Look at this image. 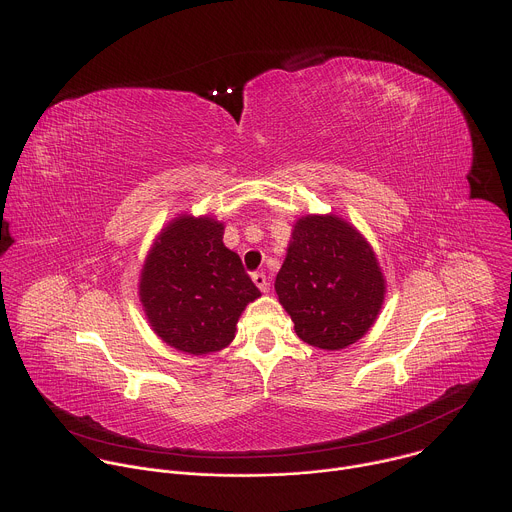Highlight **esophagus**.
Here are the masks:
<instances>
[{"mask_svg":"<svg viewBox=\"0 0 512 512\" xmlns=\"http://www.w3.org/2000/svg\"><path fill=\"white\" fill-rule=\"evenodd\" d=\"M253 281H255V285H257L263 293L269 291V279H267L265 273H255V275H253Z\"/></svg>","mask_w":512,"mask_h":512,"instance_id":"esophagus-1","label":"esophagus"}]
</instances>
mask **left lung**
Here are the masks:
<instances>
[{
	"mask_svg": "<svg viewBox=\"0 0 512 512\" xmlns=\"http://www.w3.org/2000/svg\"><path fill=\"white\" fill-rule=\"evenodd\" d=\"M295 333L319 350H344L362 339L384 305L386 279L368 239L337 215L295 221L275 279Z\"/></svg>",
	"mask_w": 512,
	"mask_h": 512,
	"instance_id": "obj_1",
	"label": "left lung"
}]
</instances>
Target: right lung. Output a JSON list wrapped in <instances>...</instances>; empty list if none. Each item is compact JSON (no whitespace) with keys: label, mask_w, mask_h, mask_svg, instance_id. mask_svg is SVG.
Wrapping results in <instances>:
<instances>
[{"label":"right lung","mask_w":512,"mask_h":512,"mask_svg":"<svg viewBox=\"0 0 512 512\" xmlns=\"http://www.w3.org/2000/svg\"><path fill=\"white\" fill-rule=\"evenodd\" d=\"M223 233L215 217L183 213L160 229L140 269L138 297L152 331L191 356L227 348L241 313L261 297Z\"/></svg>","instance_id":"add662e5"}]
</instances>
